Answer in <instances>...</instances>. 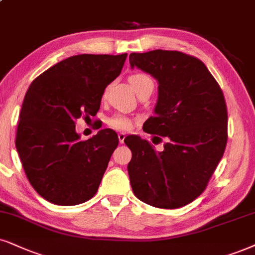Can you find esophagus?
<instances>
[{"mask_svg": "<svg viewBox=\"0 0 255 255\" xmlns=\"http://www.w3.org/2000/svg\"><path fill=\"white\" fill-rule=\"evenodd\" d=\"M125 138H126V134L125 133L119 134V141H120V143H124L125 142Z\"/></svg>", "mask_w": 255, "mask_h": 255, "instance_id": "1", "label": "esophagus"}]
</instances>
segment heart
<instances>
[{"label": "heart", "instance_id": "obj_1", "mask_svg": "<svg viewBox=\"0 0 255 255\" xmlns=\"http://www.w3.org/2000/svg\"><path fill=\"white\" fill-rule=\"evenodd\" d=\"M129 83L133 87L135 92L138 94L146 92V90L154 89V80L150 75L146 73H135L129 76ZM107 124L113 129L127 131L133 127V120L128 115L122 114V113H115L112 117L107 119Z\"/></svg>", "mask_w": 255, "mask_h": 255}]
</instances>
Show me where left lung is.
<instances>
[{
	"label": "left lung",
	"mask_w": 255,
	"mask_h": 255,
	"mask_svg": "<svg viewBox=\"0 0 255 255\" xmlns=\"http://www.w3.org/2000/svg\"><path fill=\"white\" fill-rule=\"evenodd\" d=\"M129 62L159 82L155 115L144 122L143 130L159 142L165 140L157 151L138 136L125 138L131 150L128 174L133 193L153 207H182L205 191L225 153L224 93L202 61L181 51L131 53Z\"/></svg>",
	"instance_id": "1"
}]
</instances>
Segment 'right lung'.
Returning <instances> with one entry per match:
<instances>
[{
    "label": "right lung",
    "mask_w": 255,
    "mask_h": 255,
    "mask_svg": "<svg viewBox=\"0 0 255 255\" xmlns=\"http://www.w3.org/2000/svg\"><path fill=\"white\" fill-rule=\"evenodd\" d=\"M126 59L127 54L70 56L29 86L15 144L30 185L51 204L79 205L98 192L118 134L101 129L82 141L75 121L95 117L106 87L120 75Z\"/></svg>",
    "instance_id": "add662e5"
}]
</instances>
